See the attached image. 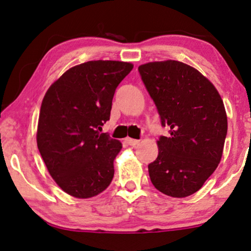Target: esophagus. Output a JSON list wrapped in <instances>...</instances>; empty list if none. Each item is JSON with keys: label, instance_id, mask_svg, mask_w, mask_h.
<instances>
[{"label": "esophagus", "instance_id": "esophagus-1", "mask_svg": "<svg viewBox=\"0 0 251 251\" xmlns=\"http://www.w3.org/2000/svg\"><path fill=\"white\" fill-rule=\"evenodd\" d=\"M126 143L129 144L130 146H136V145H138V144H139V140L132 139V138H126Z\"/></svg>", "mask_w": 251, "mask_h": 251}]
</instances>
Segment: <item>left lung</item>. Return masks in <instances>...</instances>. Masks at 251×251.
<instances>
[{"label":"left lung","mask_w":251,"mask_h":251,"mask_svg":"<svg viewBox=\"0 0 251 251\" xmlns=\"http://www.w3.org/2000/svg\"><path fill=\"white\" fill-rule=\"evenodd\" d=\"M142 80L170 135L157 140L149 164L154 187L173 198L194 194L221 162L227 133L224 102L215 85L177 60L140 65Z\"/></svg>","instance_id":"obj_1"}]
</instances>
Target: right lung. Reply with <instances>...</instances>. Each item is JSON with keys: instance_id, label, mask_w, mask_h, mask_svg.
<instances>
[{"instance_id": "right-lung-1", "label": "right lung", "mask_w": 251, "mask_h": 251, "mask_svg": "<svg viewBox=\"0 0 251 251\" xmlns=\"http://www.w3.org/2000/svg\"><path fill=\"white\" fill-rule=\"evenodd\" d=\"M132 68L125 61H87L65 72L44 96L37 147L51 177L72 197H96L111 184L122 144L99 131L115 89Z\"/></svg>"}]
</instances>
